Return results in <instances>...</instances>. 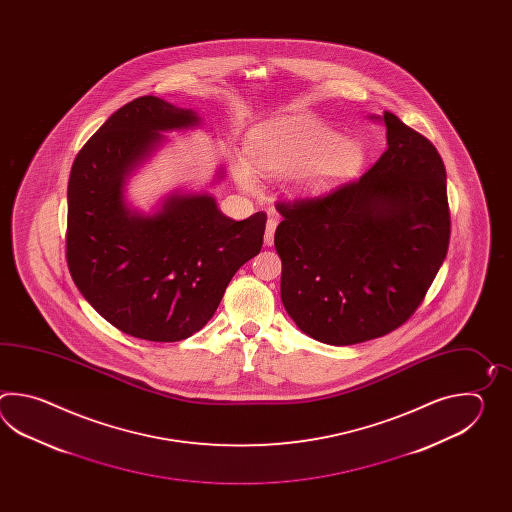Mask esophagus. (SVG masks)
<instances>
[{
    "instance_id": "obj_1",
    "label": "esophagus",
    "mask_w": 512,
    "mask_h": 512,
    "mask_svg": "<svg viewBox=\"0 0 512 512\" xmlns=\"http://www.w3.org/2000/svg\"><path fill=\"white\" fill-rule=\"evenodd\" d=\"M276 225H278L276 219H267V227H265V245H267V247H271L272 243H274V230H276Z\"/></svg>"
}]
</instances>
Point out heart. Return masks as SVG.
Instances as JSON below:
<instances>
[{
	"mask_svg": "<svg viewBox=\"0 0 512 512\" xmlns=\"http://www.w3.org/2000/svg\"><path fill=\"white\" fill-rule=\"evenodd\" d=\"M245 159H234V174L249 190L265 179L289 177L294 192L318 196L359 170L364 159L360 142L338 137L320 120L293 115L263 122L249 133Z\"/></svg>",
	"mask_w": 512,
	"mask_h": 512,
	"instance_id": "1",
	"label": "heart"
}]
</instances>
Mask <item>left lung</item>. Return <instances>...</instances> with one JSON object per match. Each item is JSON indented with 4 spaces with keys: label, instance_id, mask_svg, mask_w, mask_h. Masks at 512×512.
Here are the masks:
<instances>
[{
    "label": "left lung",
    "instance_id": "1",
    "mask_svg": "<svg viewBox=\"0 0 512 512\" xmlns=\"http://www.w3.org/2000/svg\"><path fill=\"white\" fill-rule=\"evenodd\" d=\"M388 148L359 181L278 201L282 302L305 335L359 344L403 326L425 300L450 241L446 172L434 144L390 111Z\"/></svg>",
    "mask_w": 512,
    "mask_h": 512
}]
</instances>
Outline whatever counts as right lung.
Masks as SVG:
<instances>
[{
    "label": "right lung",
    "instance_id": "right-lung-1",
    "mask_svg": "<svg viewBox=\"0 0 512 512\" xmlns=\"http://www.w3.org/2000/svg\"><path fill=\"white\" fill-rule=\"evenodd\" d=\"M197 124L192 109L135 98L98 128L71 168L67 267L98 315L131 337H192L263 245L265 212L234 221L208 194H172L152 216L126 205V177L161 144L159 131Z\"/></svg>",
    "mask_w": 512,
    "mask_h": 512
}]
</instances>
